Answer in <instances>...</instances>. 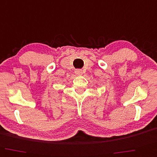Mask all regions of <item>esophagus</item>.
Here are the masks:
<instances>
[{
    "mask_svg": "<svg viewBox=\"0 0 157 157\" xmlns=\"http://www.w3.org/2000/svg\"><path fill=\"white\" fill-rule=\"evenodd\" d=\"M75 73L77 75H82V70H81V69H75Z\"/></svg>",
    "mask_w": 157,
    "mask_h": 157,
    "instance_id": "1",
    "label": "esophagus"
}]
</instances>
